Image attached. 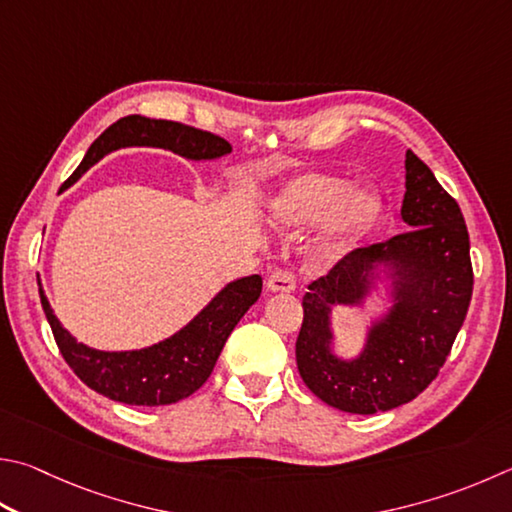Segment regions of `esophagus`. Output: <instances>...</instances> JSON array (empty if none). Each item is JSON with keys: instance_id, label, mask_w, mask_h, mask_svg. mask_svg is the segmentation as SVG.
<instances>
[{"instance_id": "1", "label": "esophagus", "mask_w": 512, "mask_h": 512, "mask_svg": "<svg viewBox=\"0 0 512 512\" xmlns=\"http://www.w3.org/2000/svg\"><path fill=\"white\" fill-rule=\"evenodd\" d=\"M266 286L268 291L273 293H291L295 291V275L291 271H286V268H275V271L268 275Z\"/></svg>"}]
</instances>
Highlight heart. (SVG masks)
Instances as JSON below:
<instances>
[{"label": "heart", "instance_id": "obj_1", "mask_svg": "<svg viewBox=\"0 0 512 512\" xmlns=\"http://www.w3.org/2000/svg\"><path fill=\"white\" fill-rule=\"evenodd\" d=\"M340 174L309 172L288 181L273 201V215L284 226H311L331 217L320 250L324 257L345 255L365 232L376 224L383 199L371 188H348Z\"/></svg>", "mask_w": 512, "mask_h": 512}]
</instances>
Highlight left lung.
I'll return each instance as SVG.
<instances>
[{"label":"left lung","mask_w":512,"mask_h":512,"mask_svg":"<svg viewBox=\"0 0 512 512\" xmlns=\"http://www.w3.org/2000/svg\"><path fill=\"white\" fill-rule=\"evenodd\" d=\"M401 217L405 232L351 250L302 297L297 369L320 401L342 412L376 414L414 401L439 376L466 320L475 284L466 221L412 150L405 154ZM380 263L393 280L395 304L370 330L361 356L342 361L330 351V309L361 303Z\"/></svg>","instance_id":"obj_1"}]
</instances>
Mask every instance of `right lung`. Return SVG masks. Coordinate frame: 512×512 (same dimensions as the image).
<instances>
[{"label": "right lung", "instance_id": "right-lung-1", "mask_svg": "<svg viewBox=\"0 0 512 512\" xmlns=\"http://www.w3.org/2000/svg\"><path fill=\"white\" fill-rule=\"evenodd\" d=\"M163 147L185 159L210 161L230 154V143L203 129L154 120L145 116H125L102 132L85 154L64 188L76 183L102 156L120 147ZM40 284V282H37ZM262 293V277L250 275L230 282L190 324L159 345L138 351H98L82 345L53 315L49 300L40 288L42 309L51 324L53 338L67 365L82 383L94 392L127 405H172L197 392L210 378L217 358L232 329Z\"/></svg>", "mask_w": 512, "mask_h": 512}]
</instances>
